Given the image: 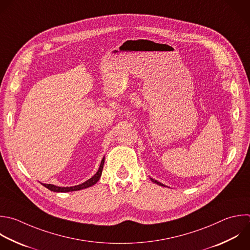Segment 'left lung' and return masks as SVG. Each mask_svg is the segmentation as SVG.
Segmentation results:
<instances>
[{
    "instance_id": "left-lung-1",
    "label": "left lung",
    "mask_w": 250,
    "mask_h": 250,
    "mask_svg": "<svg viewBox=\"0 0 250 250\" xmlns=\"http://www.w3.org/2000/svg\"><path fill=\"white\" fill-rule=\"evenodd\" d=\"M150 180H151V181H152V182H153V183H155V184H157V185H159V186H162V187H165V186H164V185H163V184H161V183H159V182H157V181H156V180H153V179H151V178H150Z\"/></svg>"
}]
</instances>
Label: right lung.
<instances>
[{
    "instance_id": "1",
    "label": "right lung",
    "mask_w": 250,
    "mask_h": 250,
    "mask_svg": "<svg viewBox=\"0 0 250 250\" xmlns=\"http://www.w3.org/2000/svg\"><path fill=\"white\" fill-rule=\"evenodd\" d=\"M104 157L103 158L100 168L98 170V172L88 181L84 182L83 184H80L78 186H74V187H67V188H62V187H58L55 185H51V184H42L44 187H46L47 188H49L52 191H56V192H67V191H74V190H79L82 188H86L89 187H92L93 185H95L101 178L102 176V172H103V168H104Z\"/></svg>"
}]
</instances>
